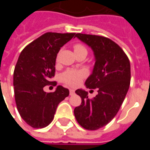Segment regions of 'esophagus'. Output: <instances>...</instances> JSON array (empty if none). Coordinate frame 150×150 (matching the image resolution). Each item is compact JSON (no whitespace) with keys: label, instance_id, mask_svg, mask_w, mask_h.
<instances>
[{"label":"esophagus","instance_id":"esophagus-1","mask_svg":"<svg viewBox=\"0 0 150 150\" xmlns=\"http://www.w3.org/2000/svg\"><path fill=\"white\" fill-rule=\"evenodd\" d=\"M74 94H75V90H73V89H70V95H71V96H73Z\"/></svg>","mask_w":150,"mask_h":150}]
</instances>
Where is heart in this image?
Here are the masks:
<instances>
[{"label":"heart","mask_w":150,"mask_h":150,"mask_svg":"<svg viewBox=\"0 0 150 150\" xmlns=\"http://www.w3.org/2000/svg\"><path fill=\"white\" fill-rule=\"evenodd\" d=\"M74 51L75 54L80 52H88L83 44L81 43H77L74 46ZM59 54L57 56V61H59ZM86 76V72L83 70H67L62 73L61 75V79L62 82H64L70 86H77V85L81 82L83 79Z\"/></svg>","instance_id":"b5f03b06"}]
</instances>
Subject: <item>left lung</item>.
<instances>
[{
  "mask_svg": "<svg viewBox=\"0 0 150 150\" xmlns=\"http://www.w3.org/2000/svg\"><path fill=\"white\" fill-rule=\"evenodd\" d=\"M75 37L94 52L93 71L85 84L88 88H98V94L89 99L88 91L76 90L82 103L74 114L83 128L96 130L115 117L125 98L131 79L130 62L124 50L108 38L85 34H76Z\"/></svg>",
  "mask_w": 150,
  "mask_h": 150,
  "instance_id": "left-lung-1",
  "label": "left lung"
}]
</instances>
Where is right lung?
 Returning <instances> with one entry per match:
<instances>
[{
    "mask_svg": "<svg viewBox=\"0 0 150 150\" xmlns=\"http://www.w3.org/2000/svg\"><path fill=\"white\" fill-rule=\"evenodd\" d=\"M75 33L48 32L30 43L21 51L13 71L15 101L18 112L35 129L49 125L59 104L69 96V90L59 85L46 93L43 88L56 85L54 76L57 54Z\"/></svg>",
    "mask_w": 150,
    "mask_h": 150,
    "instance_id": "right-lung-1",
    "label": "right lung"
}]
</instances>
